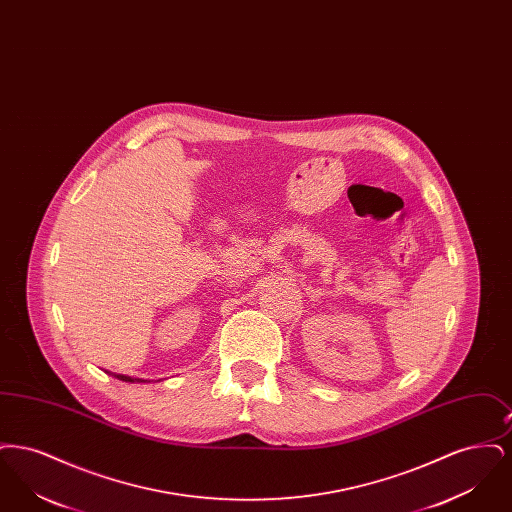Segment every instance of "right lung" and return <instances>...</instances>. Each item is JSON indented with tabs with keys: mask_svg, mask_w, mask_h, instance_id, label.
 <instances>
[{
	"mask_svg": "<svg viewBox=\"0 0 512 512\" xmlns=\"http://www.w3.org/2000/svg\"><path fill=\"white\" fill-rule=\"evenodd\" d=\"M119 380H122V382H134V378H130V376H122V374H115Z\"/></svg>",
	"mask_w": 512,
	"mask_h": 512,
	"instance_id": "right-lung-1",
	"label": "right lung"
}]
</instances>
